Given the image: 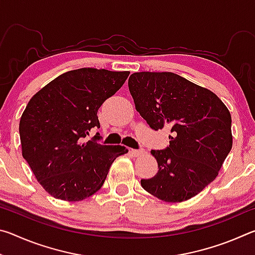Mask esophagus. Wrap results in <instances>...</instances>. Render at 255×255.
<instances>
[{
	"label": "esophagus",
	"mask_w": 255,
	"mask_h": 255,
	"mask_svg": "<svg viewBox=\"0 0 255 255\" xmlns=\"http://www.w3.org/2000/svg\"><path fill=\"white\" fill-rule=\"evenodd\" d=\"M131 154L135 157H138V156H141V155L144 154V150L143 149H131Z\"/></svg>",
	"instance_id": "34e87169"
}]
</instances>
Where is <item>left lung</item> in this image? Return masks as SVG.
Here are the masks:
<instances>
[{"mask_svg":"<svg viewBox=\"0 0 255 255\" xmlns=\"http://www.w3.org/2000/svg\"><path fill=\"white\" fill-rule=\"evenodd\" d=\"M128 86L149 127L169 125L172 132L169 147L150 150L158 171L141 187L165 202L191 199L216 179L232 149L227 107L210 90L171 72L132 73Z\"/></svg>","mask_w":255,"mask_h":255,"instance_id":"left-lung-1","label":"left lung"}]
</instances>
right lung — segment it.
Here are the masks:
<instances>
[{
	"label": "right lung",
	"mask_w": 255,
	"mask_h": 255,
	"mask_svg": "<svg viewBox=\"0 0 255 255\" xmlns=\"http://www.w3.org/2000/svg\"><path fill=\"white\" fill-rule=\"evenodd\" d=\"M128 71L79 68L56 77L30 99L21 116L22 156L45 191L56 199L81 201L105 183L125 146L84 141L100 128L98 110L122 88Z\"/></svg>",
	"instance_id": "add662e5"
}]
</instances>
